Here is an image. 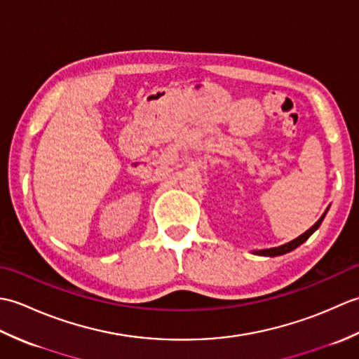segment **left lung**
Masks as SVG:
<instances>
[{
  "instance_id": "8db88e82",
  "label": "left lung",
  "mask_w": 359,
  "mask_h": 359,
  "mask_svg": "<svg viewBox=\"0 0 359 359\" xmlns=\"http://www.w3.org/2000/svg\"><path fill=\"white\" fill-rule=\"evenodd\" d=\"M329 208H330V207H329ZM329 208H327V210L324 211V215L318 219V222H316L313 226H310L306 233H302L301 236H297L296 239L290 241V242L284 243V245H280V247H273V248H265V250H256V251H253V255L266 256V257H274V256H282V255H285V253H290V251H293L294 248L299 247L301 243L306 242V241L310 238V236L318 230L319 225L323 224V220H324V217H325V215H327V211H329Z\"/></svg>"
}]
</instances>
